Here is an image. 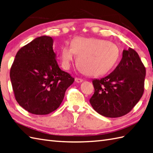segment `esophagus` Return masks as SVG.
<instances>
[{"label": "esophagus", "instance_id": "1", "mask_svg": "<svg viewBox=\"0 0 153 153\" xmlns=\"http://www.w3.org/2000/svg\"><path fill=\"white\" fill-rule=\"evenodd\" d=\"M75 81L77 83H80V82H83V80L81 79H79V78H75Z\"/></svg>", "mask_w": 153, "mask_h": 153}]
</instances>
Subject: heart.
<instances>
[{"label":"heart","mask_w":153,"mask_h":153,"mask_svg":"<svg viewBox=\"0 0 153 153\" xmlns=\"http://www.w3.org/2000/svg\"><path fill=\"white\" fill-rule=\"evenodd\" d=\"M74 54L78 56L77 65L81 72L87 76H99L113 69L119 57V50L107 40L76 36L71 41V46H64L61 50L64 69H69Z\"/></svg>","instance_id":"b5f03b06"}]
</instances>
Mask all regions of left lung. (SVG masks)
<instances>
[{"label":"left lung","instance_id":"1","mask_svg":"<svg viewBox=\"0 0 153 153\" xmlns=\"http://www.w3.org/2000/svg\"><path fill=\"white\" fill-rule=\"evenodd\" d=\"M145 67L138 53L131 48L113 72L92 81L94 94L90 99L94 109L102 116L117 118L128 113L144 91Z\"/></svg>","mask_w":153,"mask_h":153}]
</instances>
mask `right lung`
Here are the masks:
<instances>
[{
	"label": "right lung",
	"instance_id": "add662e5",
	"mask_svg": "<svg viewBox=\"0 0 153 153\" xmlns=\"http://www.w3.org/2000/svg\"><path fill=\"white\" fill-rule=\"evenodd\" d=\"M53 43L48 36L33 40L16 53L10 69L17 102L34 114H48L56 110L74 80L57 65Z\"/></svg>",
	"mask_w": 153,
	"mask_h": 153
}]
</instances>
